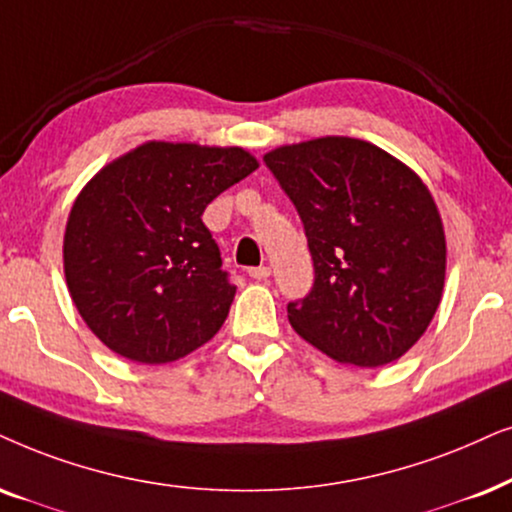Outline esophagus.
<instances>
[{
    "instance_id": "obj_1",
    "label": "esophagus",
    "mask_w": 512,
    "mask_h": 512,
    "mask_svg": "<svg viewBox=\"0 0 512 512\" xmlns=\"http://www.w3.org/2000/svg\"><path fill=\"white\" fill-rule=\"evenodd\" d=\"M249 277H251V280H258V282L268 280V277H270V268H268V265H261V268H251V270H249Z\"/></svg>"
}]
</instances>
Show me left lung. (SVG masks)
Listing matches in <instances>:
<instances>
[{
	"label": "left lung",
	"instance_id": "8db88e82",
	"mask_svg": "<svg viewBox=\"0 0 512 512\" xmlns=\"http://www.w3.org/2000/svg\"><path fill=\"white\" fill-rule=\"evenodd\" d=\"M263 159L298 209L315 265L313 291L287 305L291 327L341 364L400 360L433 322L447 275L428 185L348 136L280 145Z\"/></svg>",
	"mask_w": 512,
	"mask_h": 512
}]
</instances>
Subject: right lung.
I'll use <instances>...</instances> for the list:
<instances>
[{
    "label": "right lung",
    "mask_w": 512,
    "mask_h": 512,
    "mask_svg": "<svg viewBox=\"0 0 512 512\" xmlns=\"http://www.w3.org/2000/svg\"><path fill=\"white\" fill-rule=\"evenodd\" d=\"M256 169L237 145L145 141L79 190L63 235L65 284L112 353L167 364L218 334L235 287L202 214Z\"/></svg>",
    "instance_id": "obj_1"
}]
</instances>
